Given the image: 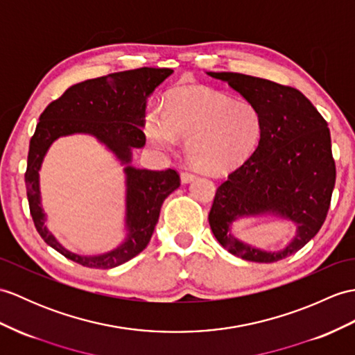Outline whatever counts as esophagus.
Here are the masks:
<instances>
[{
    "instance_id": "obj_1",
    "label": "esophagus",
    "mask_w": 355,
    "mask_h": 355,
    "mask_svg": "<svg viewBox=\"0 0 355 355\" xmlns=\"http://www.w3.org/2000/svg\"><path fill=\"white\" fill-rule=\"evenodd\" d=\"M196 175L191 171H183L181 172V183H189V181H192Z\"/></svg>"
}]
</instances>
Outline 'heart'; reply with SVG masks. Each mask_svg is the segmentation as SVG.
I'll return each mask as SVG.
<instances>
[{"instance_id":"b5f03b06","label":"heart","mask_w":355,"mask_h":355,"mask_svg":"<svg viewBox=\"0 0 355 355\" xmlns=\"http://www.w3.org/2000/svg\"><path fill=\"white\" fill-rule=\"evenodd\" d=\"M145 133L164 151L187 139L189 159L209 174L241 166L257 151L265 121L257 105L202 87H181L168 98L164 112L146 114Z\"/></svg>"}]
</instances>
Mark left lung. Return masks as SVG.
Wrapping results in <instances>:
<instances>
[{
  "label": "left lung",
  "mask_w": 355,
  "mask_h": 355,
  "mask_svg": "<svg viewBox=\"0 0 355 355\" xmlns=\"http://www.w3.org/2000/svg\"><path fill=\"white\" fill-rule=\"evenodd\" d=\"M227 81L257 105L265 135L250 160L216 189L209 213L213 234L224 248L248 261L272 263L300 251L322 227L336 183L328 123L298 89L237 72H207ZM274 214L297 225L294 241L270 253L246 245L231 234L239 217Z\"/></svg>",
  "instance_id": "left-lung-1"
}]
</instances>
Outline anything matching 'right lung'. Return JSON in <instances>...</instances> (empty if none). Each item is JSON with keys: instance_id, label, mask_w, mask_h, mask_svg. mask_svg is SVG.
I'll use <instances>...</instances> for the list:
<instances>
[{"instance_id": "right-lung-1", "label": "right lung", "mask_w": 355, "mask_h": 355, "mask_svg": "<svg viewBox=\"0 0 355 355\" xmlns=\"http://www.w3.org/2000/svg\"><path fill=\"white\" fill-rule=\"evenodd\" d=\"M169 68H139L114 72L100 78L71 86L59 100L48 104L40 114L36 131L30 140L26 187L30 213L37 233L57 252L80 265L96 269L116 268L142 252L150 243L159 220L163 201L180 186L175 169L148 171L130 166L131 148L146 142V98L171 73ZM85 132L95 135L127 164L128 239L116 250L101 256H80L62 247L44 227L40 205L38 169L47 148L62 135Z\"/></svg>"}]
</instances>
